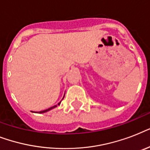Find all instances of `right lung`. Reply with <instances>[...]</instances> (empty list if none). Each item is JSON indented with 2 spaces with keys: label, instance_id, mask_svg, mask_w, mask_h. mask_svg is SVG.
<instances>
[{
  "label": "right lung",
  "instance_id": "1",
  "mask_svg": "<svg viewBox=\"0 0 150 150\" xmlns=\"http://www.w3.org/2000/svg\"><path fill=\"white\" fill-rule=\"evenodd\" d=\"M61 102H59L58 103H57V105H60V104H61ZM57 105H55V106H54V107H50V108H48V109L44 110H42V111L36 112V113H39V114H42V113H45V112H47V111H49V110H52V109H54V108H55V107H56L57 106Z\"/></svg>",
  "mask_w": 150,
  "mask_h": 150
}]
</instances>
